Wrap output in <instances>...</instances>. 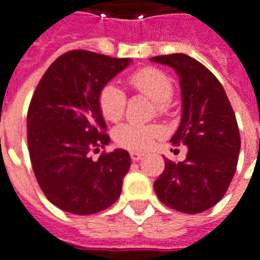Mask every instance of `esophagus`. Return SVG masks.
Segmentation results:
<instances>
[{
  "label": "esophagus",
  "instance_id": "1",
  "mask_svg": "<svg viewBox=\"0 0 260 260\" xmlns=\"http://www.w3.org/2000/svg\"><path fill=\"white\" fill-rule=\"evenodd\" d=\"M142 153H140V152H130V157H132L133 161H137V160H140L142 157Z\"/></svg>",
  "mask_w": 260,
  "mask_h": 260
}]
</instances>
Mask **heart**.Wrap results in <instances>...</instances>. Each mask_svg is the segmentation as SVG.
<instances>
[{"label": "heart", "mask_w": 260, "mask_h": 260, "mask_svg": "<svg viewBox=\"0 0 260 260\" xmlns=\"http://www.w3.org/2000/svg\"><path fill=\"white\" fill-rule=\"evenodd\" d=\"M127 82L133 90L155 101L157 115L166 116L170 114V99L174 94V82L166 72L153 67L141 68L133 72L127 78ZM97 103L105 120L115 123L124 115L127 97L122 87L115 83H107L101 87ZM165 128L155 123H123L114 130V140L116 145L123 149L145 152L165 137Z\"/></svg>", "instance_id": "b5f03b06"}]
</instances>
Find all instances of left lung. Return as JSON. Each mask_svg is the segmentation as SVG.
<instances>
[{
	"label": "left lung",
	"instance_id": "obj_1",
	"mask_svg": "<svg viewBox=\"0 0 260 260\" xmlns=\"http://www.w3.org/2000/svg\"><path fill=\"white\" fill-rule=\"evenodd\" d=\"M151 60L179 75L182 119L170 141L188 146L183 161L165 160V171L153 188L160 202L173 210L206 211L223 197L236 173L241 145L236 115L220 82L200 61L183 53Z\"/></svg>",
	"mask_w": 260,
	"mask_h": 260
}]
</instances>
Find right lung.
Instances as JSON below:
<instances>
[{"label": "right lung", "instance_id": "add662e5", "mask_svg": "<svg viewBox=\"0 0 260 260\" xmlns=\"http://www.w3.org/2000/svg\"><path fill=\"white\" fill-rule=\"evenodd\" d=\"M130 58L70 50L50 64L35 89L27 114V144L37 182L49 202L77 215L112 206L122 192L130 155L99 153L109 144L99 93L127 67Z\"/></svg>", "mask_w": 260, "mask_h": 260}]
</instances>
